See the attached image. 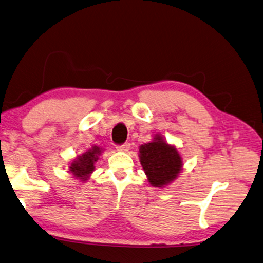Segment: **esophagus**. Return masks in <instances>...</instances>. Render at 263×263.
I'll use <instances>...</instances> for the list:
<instances>
[{
    "mask_svg": "<svg viewBox=\"0 0 263 263\" xmlns=\"http://www.w3.org/2000/svg\"><path fill=\"white\" fill-rule=\"evenodd\" d=\"M116 148H117V150H119V152H124V153H126L127 150L130 149V143L125 142V143H123V144H120V146H117Z\"/></svg>",
    "mask_w": 263,
    "mask_h": 263,
    "instance_id": "esophagus-1",
    "label": "esophagus"
}]
</instances>
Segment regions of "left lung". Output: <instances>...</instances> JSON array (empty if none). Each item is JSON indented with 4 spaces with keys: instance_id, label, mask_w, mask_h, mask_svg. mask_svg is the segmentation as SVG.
I'll use <instances>...</instances> for the list:
<instances>
[{
    "instance_id": "obj_1",
    "label": "left lung",
    "mask_w": 263,
    "mask_h": 263,
    "mask_svg": "<svg viewBox=\"0 0 263 263\" xmlns=\"http://www.w3.org/2000/svg\"><path fill=\"white\" fill-rule=\"evenodd\" d=\"M140 163L149 183L155 187L165 186L173 182L182 170V158L174 146H170L163 137L140 146Z\"/></svg>"
}]
</instances>
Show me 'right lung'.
Segmentation results:
<instances>
[{
  "label": "right lung",
  "instance_id": "right-lung-1",
  "mask_svg": "<svg viewBox=\"0 0 263 263\" xmlns=\"http://www.w3.org/2000/svg\"><path fill=\"white\" fill-rule=\"evenodd\" d=\"M100 154H102V149L93 146L90 150H88L72 161L69 167L70 172L74 175V177L80 178L81 181H87L95 171V163L98 160V156Z\"/></svg>",
  "mask_w": 263,
  "mask_h": 263
}]
</instances>
